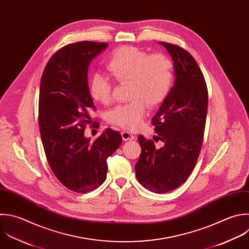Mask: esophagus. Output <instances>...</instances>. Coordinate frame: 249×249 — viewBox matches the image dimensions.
Returning <instances> with one entry per match:
<instances>
[{
	"label": "esophagus",
	"mask_w": 249,
	"mask_h": 249,
	"mask_svg": "<svg viewBox=\"0 0 249 249\" xmlns=\"http://www.w3.org/2000/svg\"><path fill=\"white\" fill-rule=\"evenodd\" d=\"M122 137H123V140H124V141H129V140L135 139V136L127 130H124L122 132Z\"/></svg>",
	"instance_id": "1"
}]
</instances>
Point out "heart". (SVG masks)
<instances>
[{
  "mask_svg": "<svg viewBox=\"0 0 249 249\" xmlns=\"http://www.w3.org/2000/svg\"><path fill=\"white\" fill-rule=\"evenodd\" d=\"M111 76L121 84H128L130 102L118 105L108 114V121L123 128L133 130L140 126L147 105L156 107L167 97L173 82L171 60L161 54L149 55L135 47H122L114 52L107 63ZM90 97L108 104L112 98V83L101 73L91 76L89 84Z\"/></svg>",
  "mask_w": 249,
  "mask_h": 249,
  "instance_id": "1",
  "label": "heart"
}]
</instances>
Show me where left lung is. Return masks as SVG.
Here are the masks:
<instances>
[{"instance_id":"1","label":"left lung","mask_w":249,"mask_h":249,"mask_svg":"<svg viewBox=\"0 0 249 249\" xmlns=\"http://www.w3.org/2000/svg\"><path fill=\"white\" fill-rule=\"evenodd\" d=\"M173 61L174 84L152 120L163 146L138 136L142 149L135 164L138 182L157 194L170 192L191 174L198 158L207 114V89L194 57L184 49L159 42Z\"/></svg>"}]
</instances>
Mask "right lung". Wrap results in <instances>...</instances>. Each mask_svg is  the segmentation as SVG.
Wrapping results in <instances>:
<instances>
[{"mask_svg":"<svg viewBox=\"0 0 249 249\" xmlns=\"http://www.w3.org/2000/svg\"><path fill=\"white\" fill-rule=\"evenodd\" d=\"M107 47L89 41L67 45L51 57L41 79L39 126L45 153L56 178L76 193L90 192L105 181L107 159L122 143L121 133L111 128L94 141L85 136L91 123L89 111L94 109L89 65Z\"/></svg>","mask_w":249,"mask_h":249,"instance_id":"obj_1","label":"right lung"}]
</instances>
